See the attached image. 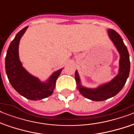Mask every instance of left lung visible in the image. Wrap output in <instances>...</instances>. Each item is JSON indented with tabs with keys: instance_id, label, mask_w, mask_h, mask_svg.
<instances>
[{
	"instance_id": "8db88e82",
	"label": "left lung",
	"mask_w": 134,
	"mask_h": 134,
	"mask_svg": "<svg viewBox=\"0 0 134 134\" xmlns=\"http://www.w3.org/2000/svg\"><path fill=\"white\" fill-rule=\"evenodd\" d=\"M108 35L115 46L120 54V72L108 83L100 86L96 89H88L80 85V79L77 71H75L76 81L78 84V90L82 95L87 99L96 102H101L114 97L122 89L127 78L129 77L130 71L129 55L127 46L123 42L120 35L113 29H108Z\"/></svg>"
}]
</instances>
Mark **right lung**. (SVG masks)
<instances>
[{
	"label": "right lung",
	"instance_id": "1",
	"mask_svg": "<svg viewBox=\"0 0 134 134\" xmlns=\"http://www.w3.org/2000/svg\"><path fill=\"white\" fill-rule=\"evenodd\" d=\"M27 28L28 26L20 30L10 43L5 57V71L9 83L16 91L28 99L40 100L52 94L56 79L62 69L53 74L44 83H41L24 69L19 59L18 49L20 38Z\"/></svg>",
	"mask_w": 134,
	"mask_h": 134
}]
</instances>
